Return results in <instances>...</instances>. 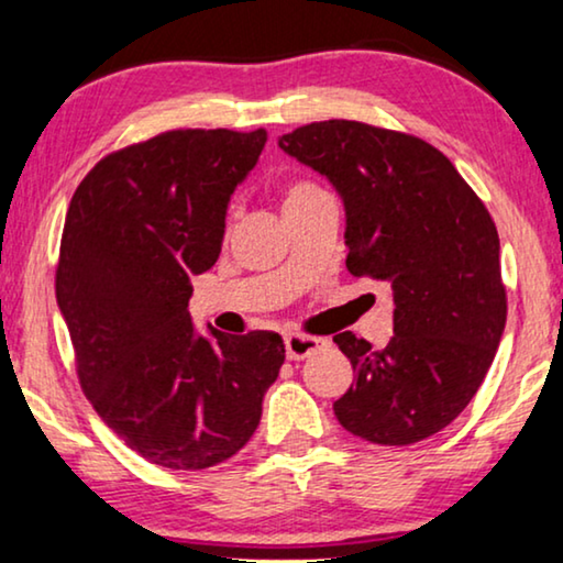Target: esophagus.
I'll return each instance as SVG.
<instances>
[{
	"mask_svg": "<svg viewBox=\"0 0 563 563\" xmlns=\"http://www.w3.org/2000/svg\"><path fill=\"white\" fill-rule=\"evenodd\" d=\"M284 345H287V358L289 361H302L312 356L314 351H320L322 345H328L325 338H312L302 333H287L284 335Z\"/></svg>",
	"mask_w": 563,
	"mask_h": 563,
	"instance_id": "34e87169",
	"label": "esophagus"
}]
</instances>
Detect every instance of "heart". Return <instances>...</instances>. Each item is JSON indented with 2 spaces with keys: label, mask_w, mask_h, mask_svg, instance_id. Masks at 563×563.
Returning <instances> with one entry per match:
<instances>
[{
  "label": "heart",
  "mask_w": 563,
  "mask_h": 563,
  "mask_svg": "<svg viewBox=\"0 0 563 563\" xmlns=\"http://www.w3.org/2000/svg\"><path fill=\"white\" fill-rule=\"evenodd\" d=\"M318 191H322V189L314 187V184H310V181H297V184H291L287 191H284V205H291V202H297V199L312 197V195H318Z\"/></svg>",
  "instance_id": "b5f03b06"
}]
</instances>
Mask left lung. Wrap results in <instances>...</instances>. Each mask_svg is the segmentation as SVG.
I'll list each match as a JSON object with an SVG mask.
<instances>
[{
    "label": "left lung",
    "instance_id": "left-lung-1",
    "mask_svg": "<svg viewBox=\"0 0 563 563\" xmlns=\"http://www.w3.org/2000/svg\"><path fill=\"white\" fill-rule=\"evenodd\" d=\"M279 148L333 184L345 210V266L387 284L395 335L372 349L333 341L356 379L333 405L349 433L410 445L443 430L482 387L507 320L499 238L487 207L420 137L325 120Z\"/></svg>",
    "mask_w": 563,
    "mask_h": 563
}]
</instances>
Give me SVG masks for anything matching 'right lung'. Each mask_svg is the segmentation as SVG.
<instances>
[{
    "mask_svg": "<svg viewBox=\"0 0 563 563\" xmlns=\"http://www.w3.org/2000/svg\"><path fill=\"white\" fill-rule=\"evenodd\" d=\"M266 130H168L99 161L68 205L56 299L81 389L151 464L199 472L258 428L279 333H199L191 276L220 256L230 197Z\"/></svg>",
    "mask_w": 563,
    "mask_h": 563,
    "instance_id": "1",
    "label": "right lung"
}]
</instances>
